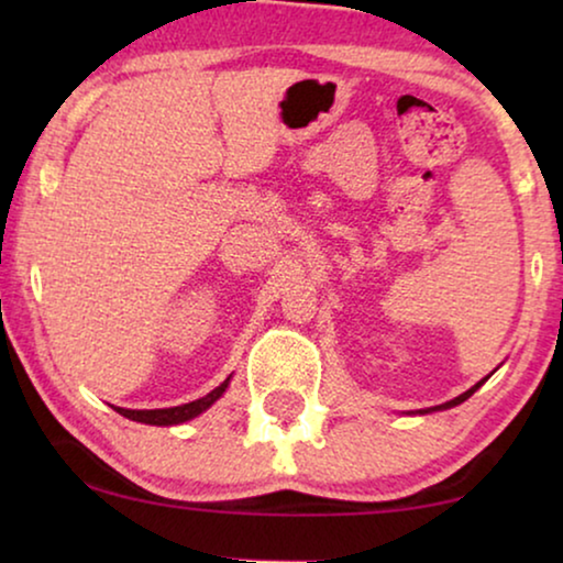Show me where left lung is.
Listing matches in <instances>:
<instances>
[{"mask_svg":"<svg viewBox=\"0 0 563 563\" xmlns=\"http://www.w3.org/2000/svg\"><path fill=\"white\" fill-rule=\"evenodd\" d=\"M487 379H489V376H484V379H482V382H476L472 389H466V391H464V395L453 397V399H449V402H443V405H435V407H426V410H418V415H428V412H438V410H451V407H456V405H461V402H464V399H468V397H472V395H474V391H476V389H479V387H482V384H484V382H487Z\"/></svg>","mask_w":563,"mask_h":563,"instance_id":"8db88e82","label":"left lung"}]
</instances>
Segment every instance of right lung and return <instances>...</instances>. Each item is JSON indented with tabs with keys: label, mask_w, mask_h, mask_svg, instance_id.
Wrapping results in <instances>:
<instances>
[{
	"label": "right lung",
	"mask_w": 563,
	"mask_h": 563,
	"mask_svg": "<svg viewBox=\"0 0 563 563\" xmlns=\"http://www.w3.org/2000/svg\"><path fill=\"white\" fill-rule=\"evenodd\" d=\"M230 376H233V374H230ZM230 376L220 384V387H214L210 395L199 397V399H195V402H187V405H179V407H164V410H125V407H114V410H118L122 418L135 420V422H145V426H181V422L195 420L197 415L210 410V407L218 402L222 395H225Z\"/></svg>",
	"instance_id": "add662e5"
}]
</instances>
